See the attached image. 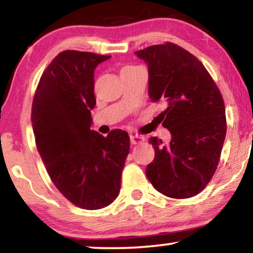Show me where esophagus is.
Segmentation results:
<instances>
[{
	"label": "esophagus",
	"instance_id": "34e87169",
	"mask_svg": "<svg viewBox=\"0 0 253 253\" xmlns=\"http://www.w3.org/2000/svg\"><path fill=\"white\" fill-rule=\"evenodd\" d=\"M143 141H145V139H143L142 136L130 135V143H132V145H139V143H141Z\"/></svg>",
	"mask_w": 253,
	"mask_h": 253
}]
</instances>
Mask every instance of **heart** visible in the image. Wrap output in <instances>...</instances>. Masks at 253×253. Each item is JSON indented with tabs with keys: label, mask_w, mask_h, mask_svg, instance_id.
Masks as SVG:
<instances>
[{
	"label": "heart",
	"mask_w": 253,
	"mask_h": 253,
	"mask_svg": "<svg viewBox=\"0 0 253 253\" xmlns=\"http://www.w3.org/2000/svg\"><path fill=\"white\" fill-rule=\"evenodd\" d=\"M130 68H134V66H125L123 70H127V69H130Z\"/></svg>",
	"instance_id": "1"
}]
</instances>
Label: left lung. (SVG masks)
Returning a JSON list of instances; mask_svg holds the SVG:
<instances>
[{"label": "left lung", "mask_w": 253, "mask_h": 253, "mask_svg": "<svg viewBox=\"0 0 253 253\" xmlns=\"http://www.w3.org/2000/svg\"><path fill=\"white\" fill-rule=\"evenodd\" d=\"M148 65V94L164 101L158 119L171 140L150 137L155 158L146 175L159 193L171 198L200 194L218 166L226 134L225 106L212 77L194 55L167 42L136 51Z\"/></svg>", "instance_id": "left-lung-1"}]
</instances>
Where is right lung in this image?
<instances>
[{"label":"right lung","instance_id":"1","mask_svg":"<svg viewBox=\"0 0 253 253\" xmlns=\"http://www.w3.org/2000/svg\"><path fill=\"white\" fill-rule=\"evenodd\" d=\"M111 56L65 50L44 70L31 108L35 141L63 196L86 210L107 207L120 191L129 136L91 129L94 69Z\"/></svg>","mask_w":253,"mask_h":253}]
</instances>
